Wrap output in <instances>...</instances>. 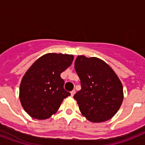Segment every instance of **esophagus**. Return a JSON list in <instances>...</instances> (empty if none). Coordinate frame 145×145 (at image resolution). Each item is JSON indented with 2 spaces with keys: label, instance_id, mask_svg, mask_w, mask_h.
<instances>
[{
  "label": "esophagus",
  "instance_id": "34e87169",
  "mask_svg": "<svg viewBox=\"0 0 145 145\" xmlns=\"http://www.w3.org/2000/svg\"><path fill=\"white\" fill-rule=\"evenodd\" d=\"M74 93H75V90H72L71 92V96H74Z\"/></svg>",
  "mask_w": 145,
  "mask_h": 145
}]
</instances>
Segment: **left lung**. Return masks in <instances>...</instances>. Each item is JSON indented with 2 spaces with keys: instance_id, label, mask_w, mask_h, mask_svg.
Returning a JSON list of instances; mask_svg holds the SVG:
<instances>
[{
  "instance_id": "obj_1",
  "label": "left lung",
  "mask_w": 145,
  "mask_h": 145,
  "mask_svg": "<svg viewBox=\"0 0 145 145\" xmlns=\"http://www.w3.org/2000/svg\"><path fill=\"white\" fill-rule=\"evenodd\" d=\"M74 68L81 89L74 99L82 115L93 123L111 119L123 100V85L116 73L103 60L85 56L77 57Z\"/></svg>"
}]
</instances>
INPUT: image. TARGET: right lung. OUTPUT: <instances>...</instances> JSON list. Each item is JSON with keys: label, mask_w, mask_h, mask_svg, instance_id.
<instances>
[{"label": "right lung", "mask_w": 145, "mask_h": 145, "mask_svg": "<svg viewBox=\"0 0 145 145\" xmlns=\"http://www.w3.org/2000/svg\"><path fill=\"white\" fill-rule=\"evenodd\" d=\"M73 55L47 53L33 63L24 74L19 99L26 113L37 120L50 118L71 93L64 89L61 72L71 65Z\"/></svg>", "instance_id": "obj_1"}]
</instances>
